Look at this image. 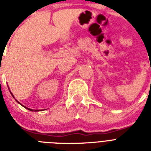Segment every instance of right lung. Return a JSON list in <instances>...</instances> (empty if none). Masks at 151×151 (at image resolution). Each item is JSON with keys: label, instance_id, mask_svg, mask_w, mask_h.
I'll return each instance as SVG.
<instances>
[{"label": "right lung", "instance_id": "1", "mask_svg": "<svg viewBox=\"0 0 151 151\" xmlns=\"http://www.w3.org/2000/svg\"><path fill=\"white\" fill-rule=\"evenodd\" d=\"M27 109H28V110H32V111H34V110H32V109H29V108H27ZM35 111H37L36 110H35Z\"/></svg>", "mask_w": 151, "mask_h": 151}]
</instances>
